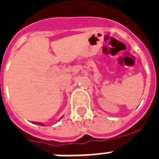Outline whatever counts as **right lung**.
<instances>
[{"mask_svg": "<svg viewBox=\"0 0 159 159\" xmlns=\"http://www.w3.org/2000/svg\"><path fill=\"white\" fill-rule=\"evenodd\" d=\"M34 124H36V125H43V124L39 123V122H34Z\"/></svg>", "mask_w": 159, "mask_h": 159, "instance_id": "right-lung-1", "label": "right lung"}]
</instances>
